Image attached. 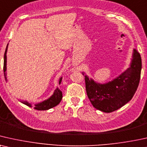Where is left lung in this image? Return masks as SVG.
Instances as JSON below:
<instances>
[{
	"instance_id": "obj_1",
	"label": "left lung",
	"mask_w": 147,
	"mask_h": 147,
	"mask_svg": "<svg viewBox=\"0 0 147 147\" xmlns=\"http://www.w3.org/2000/svg\"><path fill=\"white\" fill-rule=\"evenodd\" d=\"M141 68V57L134 49L130 66L113 81L99 84L85 75L86 91L93 106L103 112L110 113L130 101L138 87Z\"/></svg>"
}]
</instances>
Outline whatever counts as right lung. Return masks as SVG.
I'll return each mask as SVG.
<instances>
[{"label": "right lung", "instance_id": "add662e5", "mask_svg": "<svg viewBox=\"0 0 147 147\" xmlns=\"http://www.w3.org/2000/svg\"><path fill=\"white\" fill-rule=\"evenodd\" d=\"M8 44L6 48L5 55H4V66H3V70H4V75H5V80L7 81V77H6V70H7V51L8 48ZM62 78H60L59 81V84H60L62 81ZM62 93L58 88H56V89L54 91V94L51 96L50 98H48L46 100H45L42 102H40L37 104H35L34 105V108L37 110H47L52 107L56 106L60 103V101L62 100ZM21 103H24L27 106L32 107V105L30 103L27 102V101H21Z\"/></svg>", "mask_w": 147, "mask_h": 147}]
</instances>
